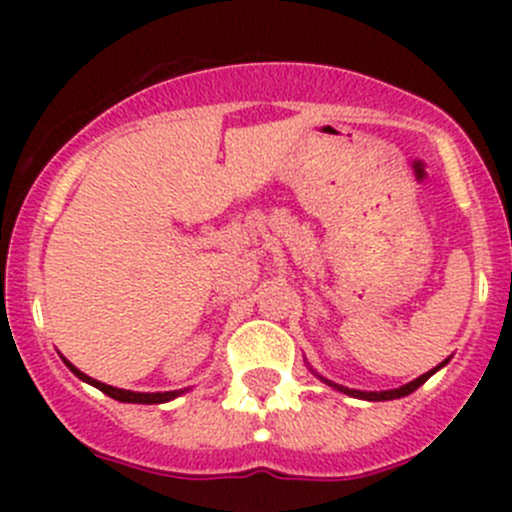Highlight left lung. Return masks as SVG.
<instances>
[{"label": "left lung", "mask_w": 512, "mask_h": 512, "mask_svg": "<svg viewBox=\"0 0 512 512\" xmlns=\"http://www.w3.org/2000/svg\"><path fill=\"white\" fill-rule=\"evenodd\" d=\"M446 364H448V359H446V361H441V364H438V366H433L431 371H426V374H421V376H418V379L409 381V384L399 386V389H386V391H359V389H349V386H342V384H334V381H329L327 376H322V374H319V371H314L312 366H309V371H312V374L317 376L319 381H324V384L332 386V389L342 391V394L352 396V399H364V401H394V399H404V396L414 394V391L418 389V386L426 384V381L431 379V376L436 374L438 369H443V366H446Z\"/></svg>", "instance_id": "8db88e82"}]
</instances>
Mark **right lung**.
<instances>
[{
    "instance_id": "obj_1",
    "label": "right lung",
    "mask_w": 512,
    "mask_h": 512,
    "mask_svg": "<svg viewBox=\"0 0 512 512\" xmlns=\"http://www.w3.org/2000/svg\"><path fill=\"white\" fill-rule=\"evenodd\" d=\"M61 361H64L66 366L71 369V374L79 376L81 381H86V384L96 386L98 391H103L106 396H111V399L116 401H123V404H165V401H173L178 399V396H183L188 389H180V391H153V394H146V391H128V389H116V386H108V384H101V381L91 379V376H86L84 371L76 369L74 364H71L66 356H61Z\"/></svg>"
}]
</instances>
